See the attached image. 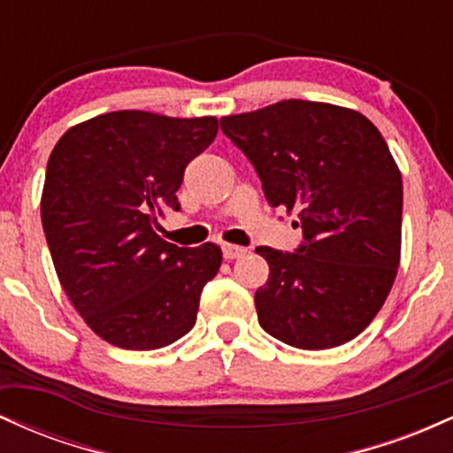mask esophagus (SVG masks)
Wrapping results in <instances>:
<instances>
[{
	"mask_svg": "<svg viewBox=\"0 0 453 453\" xmlns=\"http://www.w3.org/2000/svg\"><path fill=\"white\" fill-rule=\"evenodd\" d=\"M223 257L226 259H236V257H242L244 253H247V249L244 247H238V244H223Z\"/></svg>",
	"mask_w": 453,
	"mask_h": 453,
	"instance_id": "obj_1",
	"label": "esophagus"
}]
</instances>
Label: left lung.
<instances>
[{"mask_svg": "<svg viewBox=\"0 0 453 453\" xmlns=\"http://www.w3.org/2000/svg\"><path fill=\"white\" fill-rule=\"evenodd\" d=\"M273 209L298 212L296 253L257 247L270 274L259 326L298 349L356 339L386 303L400 264L403 176L379 129L351 108L283 100L221 119Z\"/></svg>", "mask_w": 453, "mask_h": 453, "instance_id": "left-lung-1", "label": "left lung"}]
</instances>
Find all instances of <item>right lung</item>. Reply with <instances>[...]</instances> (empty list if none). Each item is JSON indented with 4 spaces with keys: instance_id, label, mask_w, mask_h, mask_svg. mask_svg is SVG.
<instances>
[{
    "instance_id": "1",
    "label": "right lung",
    "mask_w": 453,
    "mask_h": 453,
    "mask_svg": "<svg viewBox=\"0 0 453 453\" xmlns=\"http://www.w3.org/2000/svg\"><path fill=\"white\" fill-rule=\"evenodd\" d=\"M215 117L117 111L70 127L46 165L42 227L61 288L100 339L150 351L185 336L221 249L165 242L187 164L217 136Z\"/></svg>"
}]
</instances>
